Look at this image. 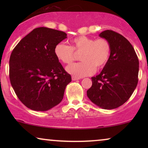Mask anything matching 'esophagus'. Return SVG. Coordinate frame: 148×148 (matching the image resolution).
Here are the masks:
<instances>
[{"label":"esophagus","mask_w":148,"mask_h":148,"mask_svg":"<svg viewBox=\"0 0 148 148\" xmlns=\"http://www.w3.org/2000/svg\"><path fill=\"white\" fill-rule=\"evenodd\" d=\"M79 79H80L79 77H75V76H72L73 81H76V80H79Z\"/></svg>","instance_id":"esophagus-1"}]
</instances>
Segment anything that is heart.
<instances>
[{
	"label": "heart",
	"instance_id": "heart-1",
	"mask_svg": "<svg viewBox=\"0 0 148 148\" xmlns=\"http://www.w3.org/2000/svg\"><path fill=\"white\" fill-rule=\"evenodd\" d=\"M112 46L106 38H98L80 36L71 40V46L66 44L58 43L54 48L56 58L64 64H70L75 58L76 53H82V62L70 64L66 67L68 73L73 75L82 77L90 75L97 69H101L106 65L110 58Z\"/></svg>",
	"mask_w": 148,
	"mask_h": 148
}]
</instances>
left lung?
<instances>
[{
    "label": "left lung",
    "instance_id": "1",
    "mask_svg": "<svg viewBox=\"0 0 148 148\" xmlns=\"http://www.w3.org/2000/svg\"><path fill=\"white\" fill-rule=\"evenodd\" d=\"M99 36L109 40L112 50L100 73L92 77L87 96L98 106L110 110L126 102L136 88L139 60L133 46L120 34L105 30Z\"/></svg>",
    "mask_w": 148,
    "mask_h": 148
}]
</instances>
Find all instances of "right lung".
I'll return each instance as SVG.
<instances>
[{"label": "right lung", "mask_w": 148, "mask_h": 148, "mask_svg": "<svg viewBox=\"0 0 148 148\" xmlns=\"http://www.w3.org/2000/svg\"><path fill=\"white\" fill-rule=\"evenodd\" d=\"M64 32L38 27L14 48L9 59V78L20 101L28 108L46 111L61 102L71 82L54 54L56 44L66 38Z\"/></svg>", "instance_id": "1"}]
</instances>
